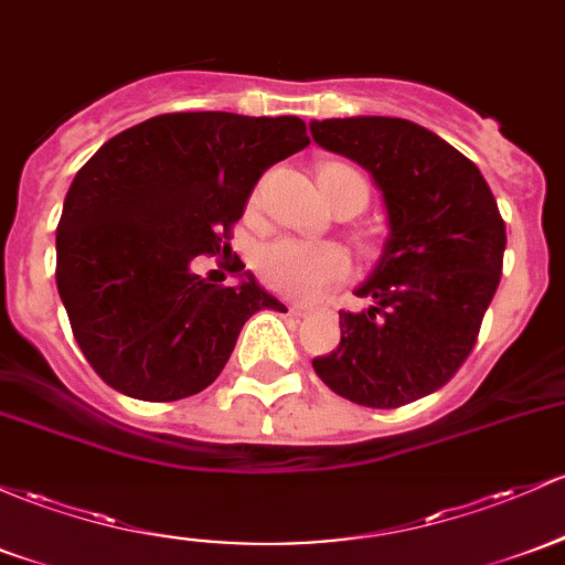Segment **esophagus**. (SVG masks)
<instances>
[{"label":"esophagus","instance_id":"1","mask_svg":"<svg viewBox=\"0 0 565 565\" xmlns=\"http://www.w3.org/2000/svg\"><path fill=\"white\" fill-rule=\"evenodd\" d=\"M289 311H292L295 316H308L313 311V308L311 306H289Z\"/></svg>","mask_w":565,"mask_h":565}]
</instances>
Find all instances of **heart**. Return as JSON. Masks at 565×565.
I'll list each match as a JSON object with an SVG mask.
<instances>
[{
	"mask_svg": "<svg viewBox=\"0 0 565 565\" xmlns=\"http://www.w3.org/2000/svg\"><path fill=\"white\" fill-rule=\"evenodd\" d=\"M319 179L334 182V179H353L362 182L351 166L327 163L321 166ZM367 188V184H364ZM257 270L273 292L295 297V300H313L332 284L343 281L351 273L349 252L332 241H297L278 238L263 246L257 257Z\"/></svg>",
	"mask_w": 565,
	"mask_h": 565,
	"instance_id": "b5f03b06",
	"label": "heart"
}]
</instances>
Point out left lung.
Here are the masks:
<instances>
[{"instance_id":"1","label":"left lung","mask_w":565,"mask_h":565,"mask_svg":"<svg viewBox=\"0 0 565 565\" xmlns=\"http://www.w3.org/2000/svg\"><path fill=\"white\" fill-rule=\"evenodd\" d=\"M311 136L370 171L388 214L381 259L356 289L370 308L340 311V345L313 370L334 394L392 411L443 388L472 353L501 278L504 220L480 169L424 126L332 117Z\"/></svg>"}]
</instances>
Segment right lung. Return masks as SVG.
Wrapping results in <instances>:
<instances>
[{
  "label": "right lung",
  "mask_w": 565,
  "mask_h": 565,
  "mask_svg": "<svg viewBox=\"0 0 565 565\" xmlns=\"http://www.w3.org/2000/svg\"><path fill=\"white\" fill-rule=\"evenodd\" d=\"M308 145L292 115L171 111L111 136L77 171L55 231V284L107 386L145 402L203 392L252 313L287 311L252 273L216 287L190 263L231 249L257 179Z\"/></svg>",
  "instance_id": "add662e5"
}]
</instances>
